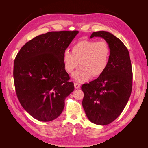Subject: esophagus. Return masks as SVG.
<instances>
[{
    "label": "esophagus",
    "instance_id": "obj_1",
    "mask_svg": "<svg viewBox=\"0 0 148 148\" xmlns=\"http://www.w3.org/2000/svg\"><path fill=\"white\" fill-rule=\"evenodd\" d=\"M74 86H75V89H78L79 88H80V86H81V84H80L79 83H75Z\"/></svg>",
    "mask_w": 148,
    "mask_h": 148
}]
</instances>
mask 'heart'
<instances>
[{"mask_svg": "<svg viewBox=\"0 0 148 148\" xmlns=\"http://www.w3.org/2000/svg\"><path fill=\"white\" fill-rule=\"evenodd\" d=\"M110 54V47L106 41L82 40L74 44L72 52H64V69L68 73H71L79 63L81 69L72 77L78 82H87L92 75L98 77L104 72L108 65Z\"/></svg>", "mask_w": 148, "mask_h": 148, "instance_id": "heart-1", "label": "heart"}]
</instances>
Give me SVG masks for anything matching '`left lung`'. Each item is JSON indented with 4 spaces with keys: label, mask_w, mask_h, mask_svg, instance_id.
<instances>
[{
    "label": "left lung",
    "mask_w": 148,
    "mask_h": 148,
    "mask_svg": "<svg viewBox=\"0 0 148 148\" xmlns=\"http://www.w3.org/2000/svg\"><path fill=\"white\" fill-rule=\"evenodd\" d=\"M93 37H101L109 44V62L99 77L82 85V105L92 123L105 125L117 119L127 104L132 89V67L128 49L118 38L105 31L93 32L90 38Z\"/></svg>",
    "instance_id": "obj_1"
}]
</instances>
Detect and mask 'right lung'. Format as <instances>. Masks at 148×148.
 <instances>
[{"label":"right lung","mask_w":148,"mask_h":148,"mask_svg":"<svg viewBox=\"0 0 148 148\" xmlns=\"http://www.w3.org/2000/svg\"><path fill=\"white\" fill-rule=\"evenodd\" d=\"M78 33L61 31L39 35L17 53L13 66L16 96L24 109L38 120L50 122L59 117L65 98L74 91L64 69L63 53Z\"/></svg>","instance_id":"obj_1"}]
</instances>
